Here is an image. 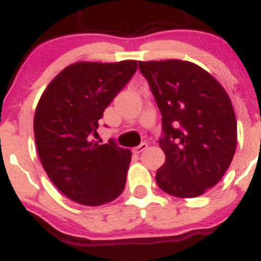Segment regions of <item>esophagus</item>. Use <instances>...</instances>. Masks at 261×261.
<instances>
[{"instance_id": "obj_1", "label": "esophagus", "mask_w": 261, "mask_h": 261, "mask_svg": "<svg viewBox=\"0 0 261 261\" xmlns=\"http://www.w3.org/2000/svg\"><path fill=\"white\" fill-rule=\"evenodd\" d=\"M146 149H147V144L146 142H142L141 145H138L137 147H135V149H133V151H135L136 154H140V153H142L144 150H146Z\"/></svg>"}]
</instances>
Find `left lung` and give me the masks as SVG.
I'll return each mask as SVG.
<instances>
[{
    "instance_id": "left-lung-1",
    "label": "left lung",
    "mask_w": 261,
    "mask_h": 261,
    "mask_svg": "<svg viewBox=\"0 0 261 261\" xmlns=\"http://www.w3.org/2000/svg\"><path fill=\"white\" fill-rule=\"evenodd\" d=\"M161 115L166 161L155 180L168 195L197 197L216 186L237 149V119L220 82L193 62L140 61Z\"/></svg>"
}]
</instances>
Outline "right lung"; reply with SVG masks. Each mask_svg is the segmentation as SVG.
I'll list each match as a JSON object with an SVG mask.
<instances>
[{"instance_id": "1", "label": "right lung", "mask_w": 261, "mask_h": 261, "mask_svg": "<svg viewBox=\"0 0 261 261\" xmlns=\"http://www.w3.org/2000/svg\"><path fill=\"white\" fill-rule=\"evenodd\" d=\"M137 70V61L75 62L50 81L34 117L39 158L66 197L96 206L119 197L132 158L111 138L100 145L99 119Z\"/></svg>"}]
</instances>
